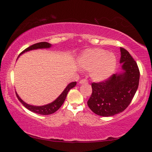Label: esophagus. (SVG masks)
<instances>
[{
	"label": "esophagus",
	"instance_id": "esophagus-1",
	"mask_svg": "<svg viewBox=\"0 0 152 152\" xmlns=\"http://www.w3.org/2000/svg\"><path fill=\"white\" fill-rule=\"evenodd\" d=\"M79 83H80V84L88 83V81H87V79H81V80L79 81Z\"/></svg>",
	"mask_w": 152,
	"mask_h": 152
}]
</instances>
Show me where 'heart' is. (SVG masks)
Masks as SVG:
<instances>
[{
	"instance_id": "heart-1",
	"label": "heart",
	"mask_w": 152,
	"mask_h": 152,
	"mask_svg": "<svg viewBox=\"0 0 152 152\" xmlns=\"http://www.w3.org/2000/svg\"><path fill=\"white\" fill-rule=\"evenodd\" d=\"M78 64L81 69L89 71L90 77L94 81L102 82L115 73L118 58L113 53L95 48L85 50L79 55Z\"/></svg>"
}]
</instances>
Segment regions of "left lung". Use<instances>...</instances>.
<instances>
[{"label": "left lung", "instance_id": "obj_1", "mask_svg": "<svg viewBox=\"0 0 152 152\" xmlns=\"http://www.w3.org/2000/svg\"><path fill=\"white\" fill-rule=\"evenodd\" d=\"M121 71L100 83H93L92 94L87 105L93 112L103 117L113 116L128 107L139 86L140 71L137 63L120 47Z\"/></svg>", "mask_w": 152, "mask_h": 152}]
</instances>
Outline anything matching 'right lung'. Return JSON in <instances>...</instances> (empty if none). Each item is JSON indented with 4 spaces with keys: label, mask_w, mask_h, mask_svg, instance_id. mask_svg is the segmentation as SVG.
Segmentation results:
<instances>
[{
    "label": "right lung",
    "mask_w": 152,
    "mask_h": 152,
    "mask_svg": "<svg viewBox=\"0 0 152 152\" xmlns=\"http://www.w3.org/2000/svg\"><path fill=\"white\" fill-rule=\"evenodd\" d=\"M51 44L48 43L47 42H38V43L34 44L33 45H31V46L28 47V48H26V49L24 50L22 53H20V54L18 55V58L19 57L20 55H23V53L30 51V50L40 49H49V48L51 47ZM76 84L77 82H72V83L68 84V86L65 87V89L63 90V91L61 93V94L55 101H53V102L49 103V104L42 106H35L29 105L28 103H25L23 100L21 99V98L18 96L17 92H16V95H17V97L18 98V99L19 100V102L22 103L26 109H28V110L33 111L34 113L41 114V115H50V114L55 113V111H57L58 109L61 107V106L63 105V103L65 102V99H66V95H67L69 90L73 88V87L76 86Z\"/></svg>",
    "instance_id": "right-lung-1"
}]
</instances>
